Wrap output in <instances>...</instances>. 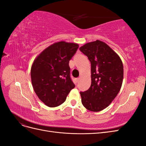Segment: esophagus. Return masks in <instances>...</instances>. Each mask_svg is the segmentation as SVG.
Here are the masks:
<instances>
[{
  "mask_svg": "<svg viewBox=\"0 0 146 146\" xmlns=\"http://www.w3.org/2000/svg\"><path fill=\"white\" fill-rule=\"evenodd\" d=\"M80 78H79V77H78V78H77L76 80V83H78L79 80H80Z\"/></svg>",
  "mask_w": 146,
  "mask_h": 146,
  "instance_id": "1",
  "label": "esophagus"
}]
</instances>
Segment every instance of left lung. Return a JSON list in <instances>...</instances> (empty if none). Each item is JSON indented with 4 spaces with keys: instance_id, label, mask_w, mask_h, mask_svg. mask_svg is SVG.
<instances>
[{
    "instance_id": "obj_1",
    "label": "left lung",
    "mask_w": 146,
    "mask_h": 146,
    "mask_svg": "<svg viewBox=\"0 0 146 146\" xmlns=\"http://www.w3.org/2000/svg\"><path fill=\"white\" fill-rule=\"evenodd\" d=\"M80 50L91 64V85L87 91L80 92L82 103L90 111H100L111 103L121 90L122 62L116 52L99 40L86 44Z\"/></svg>"
}]
</instances>
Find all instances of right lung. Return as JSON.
<instances>
[{
  "label": "right lung",
  "mask_w": 146,
  "mask_h": 146,
  "mask_svg": "<svg viewBox=\"0 0 146 146\" xmlns=\"http://www.w3.org/2000/svg\"><path fill=\"white\" fill-rule=\"evenodd\" d=\"M78 47L75 43L56 42L34 61L31 68L32 85L39 99L48 107L62 104L75 87L69 63Z\"/></svg>",
  "instance_id": "right-lung-1"
}]
</instances>
